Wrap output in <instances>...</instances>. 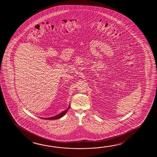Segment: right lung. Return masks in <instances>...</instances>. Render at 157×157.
I'll list each match as a JSON object with an SVG mask.
<instances>
[{
  "mask_svg": "<svg viewBox=\"0 0 157 157\" xmlns=\"http://www.w3.org/2000/svg\"><path fill=\"white\" fill-rule=\"evenodd\" d=\"M70 105H69L68 107L67 108V109H66L65 111H63L61 113L58 114L56 116H54V117H49V118H41V117H39L40 118L44 119H46V120H56V119H59L61 118H62L63 116L65 115V114L67 113V111H68V109H70Z\"/></svg>",
  "mask_w": 157,
  "mask_h": 157,
  "instance_id": "1",
  "label": "right lung"
}]
</instances>
